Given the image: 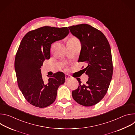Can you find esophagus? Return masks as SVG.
I'll return each mask as SVG.
<instances>
[{
  "label": "esophagus",
  "mask_w": 135,
  "mask_h": 135,
  "mask_svg": "<svg viewBox=\"0 0 135 135\" xmlns=\"http://www.w3.org/2000/svg\"><path fill=\"white\" fill-rule=\"evenodd\" d=\"M65 78H66V81H68V80L71 79L70 76L68 74H67L65 75Z\"/></svg>",
  "instance_id": "34e87169"
}]
</instances>
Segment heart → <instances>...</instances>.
<instances>
[{
  "mask_svg": "<svg viewBox=\"0 0 135 135\" xmlns=\"http://www.w3.org/2000/svg\"><path fill=\"white\" fill-rule=\"evenodd\" d=\"M69 41H73V42H79V40L76 37H71L70 39L69 40Z\"/></svg>",
  "mask_w": 135,
  "mask_h": 135,
  "instance_id": "obj_1",
  "label": "heart"
}]
</instances>
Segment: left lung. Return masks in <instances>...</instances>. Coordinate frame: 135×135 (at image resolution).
<instances>
[{
  "mask_svg": "<svg viewBox=\"0 0 135 135\" xmlns=\"http://www.w3.org/2000/svg\"><path fill=\"white\" fill-rule=\"evenodd\" d=\"M71 34L80 40L81 50L79 61L88 66L83 69L89 76L86 84L72 91L73 98L84 106L99 103L105 95L113 75L111 50L106 37L100 31L89 25L81 24L68 27Z\"/></svg>",
  "mask_w": 135,
  "mask_h": 135,
  "instance_id": "8db88e82",
  "label": "left lung"
}]
</instances>
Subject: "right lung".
I'll return each mask as SVG.
<instances>
[{"label": "right lung", "instance_id": "right-lung-1", "mask_svg": "<svg viewBox=\"0 0 135 135\" xmlns=\"http://www.w3.org/2000/svg\"><path fill=\"white\" fill-rule=\"evenodd\" d=\"M69 33L67 27L45 26L28 32L20 43L14 62L18 86L27 101L35 107L44 108L53 104L57 89L65 82V74L60 71L44 82L41 68L50 58L51 44Z\"/></svg>", "mask_w": 135, "mask_h": 135}]
</instances>
